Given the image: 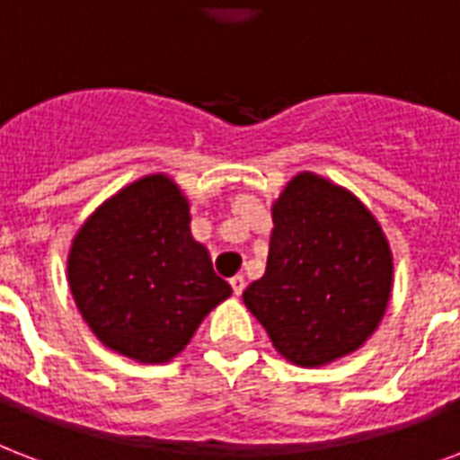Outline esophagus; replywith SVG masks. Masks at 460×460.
I'll return each instance as SVG.
<instances>
[{
	"label": "esophagus",
	"instance_id": "esophagus-1",
	"mask_svg": "<svg viewBox=\"0 0 460 460\" xmlns=\"http://www.w3.org/2000/svg\"><path fill=\"white\" fill-rule=\"evenodd\" d=\"M229 282H231V289H234V294H236V296H241V294H243V289H245V279H243V275L231 277Z\"/></svg>",
	"mask_w": 460,
	"mask_h": 460
}]
</instances>
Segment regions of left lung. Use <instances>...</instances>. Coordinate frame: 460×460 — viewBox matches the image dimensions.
I'll list each match as a JSON object with an SVG mask.
<instances>
[{
  "mask_svg": "<svg viewBox=\"0 0 460 460\" xmlns=\"http://www.w3.org/2000/svg\"><path fill=\"white\" fill-rule=\"evenodd\" d=\"M268 268L243 304L296 367L352 355L384 321L394 292L385 231L355 192L299 171L275 198Z\"/></svg>",
  "mask_w": 460,
  "mask_h": 460,
  "instance_id": "1",
  "label": "left lung"
}]
</instances>
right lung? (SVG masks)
Listing matches in <instances>:
<instances>
[{"label": "right lung", "mask_w": 460, "mask_h": 460, "mask_svg": "<svg viewBox=\"0 0 460 460\" xmlns=\"http://www.w3.org/2000/svg\"><path fill=\"white\" fill-rule=\"evenodd\" d=\"M190 222V199L164 171L122 185L84 219L66 282L108 349L139 364L171 362L231 296Z\"/></svg>", "instance_id": "1"}]
</instances>
